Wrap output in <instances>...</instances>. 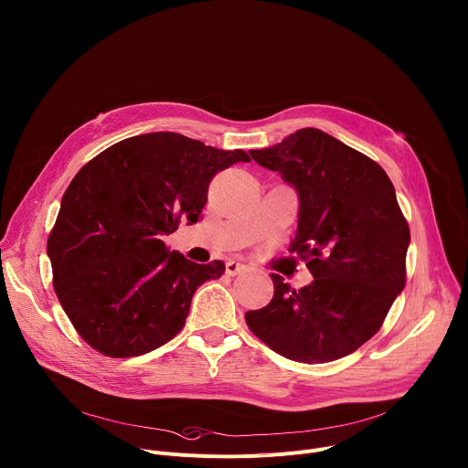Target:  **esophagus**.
<instances>
[{"instance_id":"esophagus-1","label":"esophagus","mask_w":468,"mask_h":468,"mask_svg":"<svg viewBox=\"0 0 468 468\" xmlns=\"http://www.w3.org/2000/svg\"><path fill=\"white\" fill-rule=\"evenodd\" d=\"M246 271H248V267H246L244 263H240V261L229 260V261L226 263V274H229V276H237V274H242V272H246Z\"/></svg>"}]
</instances>
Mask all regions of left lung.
<instances>
[{
  "label": "left lung",
  "mask_w": 468,
  "mask_h": 468,
  "mask_svg": "<svg viewBox=\"0 0 468 468\" xmlns=\"http://www.w3.org/2000/svg\"><path fill=\"white\" fill-rule=\"evenodd\" d=\"M250 154L299 192L289 251L314 282L296 291L271 274L272 301L246 312V324L289 360L344 358L378 332L407 282L410 229L394 185L375 160L319 129Z\"/></svg>",
  "instance_id": "obj_1"
}]
</instances>
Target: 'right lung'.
Listing matches in <instances>:
<instances>
[{
  "label": "right lung",
  "mask_w": 468,
  "mask_h": 468,
  "mask_svg": "<svg viewBox=\"0 0 468 468\" xmlns=\"http://www.w3.org/2000/svg\"><path fill=\"white\" fill-rule=\"evenodd\" d=\"M235 162L250 156L151 133L113 144L74 176L47 250L54 291L83 342L129 358L181 332L196 289L226 265H197L162 237L201 218L212 177Z\"/></svg>",
  "instance_id": "right-lung-1"
}]
</instances>
